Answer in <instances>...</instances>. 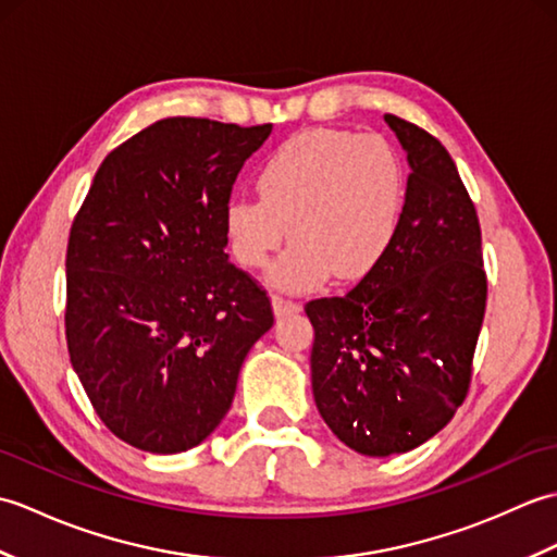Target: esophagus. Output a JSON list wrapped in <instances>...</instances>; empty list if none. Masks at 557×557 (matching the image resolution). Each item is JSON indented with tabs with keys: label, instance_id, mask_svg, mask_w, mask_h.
Instances as JSON below:
<instances>
[{
	"label": "esophagus",
	"instance_id": "34e87169",
	"mask_svg": "<svg viewBox=\"0 0 557 557\" xmlns=\"http://www.w3.org/2000/svg\"><path fill=\"white\" fill-rule=\"evenodd\" d=\"M272 306H275L277 315H287V313H297L301 311V301L282 297V294H272Z\"/></svg>",
	"mask_w": 557,
	"mask_h": 557
}]
</instances>
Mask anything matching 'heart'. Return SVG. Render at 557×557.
Masks as SVG:
<instances>
[{
	"label": "heart",
	"instance_id": "obj_1",
	"mask_svg": "<svg viewBox=\"0 0 557 557\" xmlns=\"http://www.w3.org/2000/svg\"><path fill=\"white\" fill-rule=\"evenodd\" d=\"M260 198L234 196L224 230L248 270L270 263L287 234L297 236L270 270L282 289H309L335 270L366 275L393 242L405 174L393 146L375 134L311 128L270 152L256 174Z\"/></svg>",
	"mask_w": 557,
	"mask_h": 557
}]
</instances>
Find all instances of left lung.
Returning a JSON list of instances; mask_svg holds the SVG:
<instances>
[{
  "label": "left lung",
  "instance_id": "left-lung-1",
  "mask_svg": "<svg viewBox=\"0 0 557 557\" xmlns=\"http://www.w3.org/2000/svg\"><path fill=\"white\" fill-rule=\"evenodd\" d=\"M385 122L411 164L393 242L345 297L306 304L315 407L369 457L409 453L455 417L488 297L479 215L453 158L421 126Z\"/></svg>",
  "mask_w": 557,
  "mask_h": 557
}]
</instances>
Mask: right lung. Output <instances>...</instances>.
I'll list each match as a JSON object with an SVG mask.
<instances>
[{
    "mask_svg": "<svg viewBox=\"0 0 557 557\" xmlns=\"http://www.w3.org/2000/svg\"><path fill=\"white\" fill-rule=\"evenodd\" d=\"M272 126L170 116L114 148L66 244V347L100 421L152 455L191 449L230 411L275 323L224 253V206Z\"/></svg>",
    "mask_w": 557,
    "mask_h": 557,
    "instance_id": "1",
    "label": "right lung"
}]
</instances>
